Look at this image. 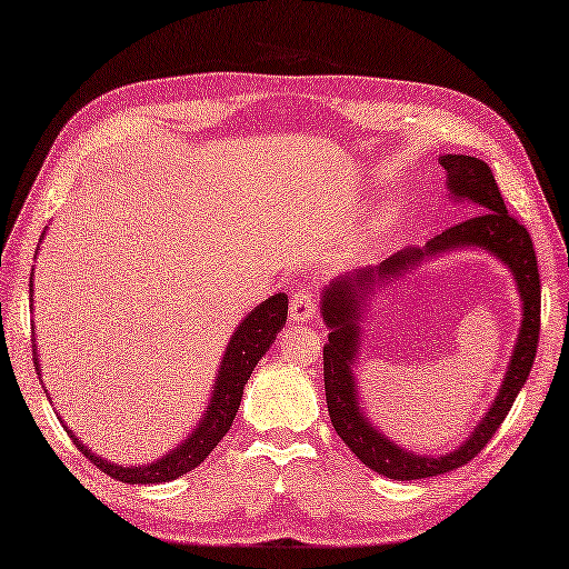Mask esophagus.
Here are the masks:
<instances>
[{
  "label": "esophagus",
  "instance_id": "34e87169",
  "mask_svg": "<svg viewBox=\"0 0 569 569\" xmlns=\"http://www.w3.org/2000/svg\"><path fill=\"white\" fill-rule=\"evenodd\" d=\"M315 312H317V298L312 296V290L296 288L293 298H290V322L293 325L310 322Z\"/></svg>",
  "mask_w": 569,
  "mask_h": 569
}]
</instances>
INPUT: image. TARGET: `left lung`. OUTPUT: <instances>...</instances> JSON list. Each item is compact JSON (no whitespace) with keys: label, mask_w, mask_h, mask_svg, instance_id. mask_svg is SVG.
Here are the masks:
<instances>
[{"label":"left lung","mask_w":569,"mask_h":569,"mask_svg":"<svg viewBox=\"0 0 569 569\" xmlns=\"http://www.w3.org/2000/svg\"><path fill=\"white\" fill-rule=\"evenodd\" d=\"M440 166L447 170V189L451 197L457 201H471L476 216L442 230L440 236L428 240L426 247H406L377 267L348 271L341 279H333L322 293V317L329 327V343L325 346V391L331 426L362 463L395 480L440 476L469 463L490 442V437L498 432L509 409H512L531 372L538 333H541V279H538L533 242L527 228L507 213L492 170L483 160L459 153L440 156ZM459 246H480L510 267L522 296V329L499 399L475 435L445 458H423L387 441L359 411L352 377V360L359 338V308L365 307L375 284L398 278L428 256L458 249Z\"/></svg>","instance_id":"obj_1"}]
</instances>
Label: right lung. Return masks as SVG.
Masks as SVG:
<instances>
[{
    "mask_svg": "<svg viewBox=\"0 0 569 569\" xmlns=\"http://www.w3.org/2000/svg\"><path fill=\"white\" fill-rule=\"evenodd\" d=\"M46 236V232H42ZM33 286V281H31ZM288 317V296L286 293H276L269 300L247 315L238 331L232 333V339L226 348V356L221 368H218V377L213 385V395L207 413L199 420V426L187 435V440L178 447L168 451L163 459H158L153 463H143V466H118L110 463L106 459L96 457L91 449H86L71 430V440L81 449V455H86L93 466H98L100 471L108 473L114 480H122V483H166V480L180 478L182 473L197 469V466L207 459L213 447L223 440V435L230 430L232 420L238 416L240 409V399H242V389L250 380V375L259 358L264 356L271 343L276 341V333H279L286 325ZM36 353V346H33ZM36 360V372L40 375L38 358ZM67 428V426H64Z\"/></svg>",
    "mask_w": 569,
    "mask_h": 569,
    "instance_id": "obj_1",
    "label": "right lung"
}]
</instances>
